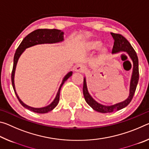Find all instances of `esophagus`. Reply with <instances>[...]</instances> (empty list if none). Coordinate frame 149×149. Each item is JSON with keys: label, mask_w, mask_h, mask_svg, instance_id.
<instances>
[{"label": "esophagus", "mask_w": 149, "mask_h": 149, "mask_svg": "<svg viewBox=\"0 0 149 149\" xmlns=\"http://www.w3.org/2000/svg\"><path fill=\"white\" fill-rule=\"evenodd\" d=\"M75 71L77 72H81L84 73L86 71V67L83 64H78L76 67H75Z\"/></svg>", "instance_id": "obj_1"}]
</instances>
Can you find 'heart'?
<instances>
[{"label": "heart", "mask_w": 149, "mask_h": 149, "mask_svg": "<svg viewBox=\"0 0 149 149\" xmlns=\"http://www.w3.org/2000/svg\"><path fill=\"white\" fill-rule=\"evenodd\" d=\"M102 44V42L99 40H93V41H90L87 42L86 45V48L88 50H94L100 48ZM107 52V50L106 49H102V52L103 54H105Z\"/></svg>", "instance_id": "heart-1"}]
</instances>
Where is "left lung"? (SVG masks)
<instances>
[{
    "instance_id": "1",
    "label": "left lung",
    "mask_w": 149,
    "mask_h": 149,
    "mask_svg": "<svg viewBox=\"0 0 149 149\" xmlns=\"http://www.w3.org/2000/svg\"><path fill=\"white\" fill-rule=\"evenodd\" d=\"M111 35L114 40V46L112 50V54L118 53L120 52H125L129 55L130 58L133 62V72L132 75V79L130 82V95L128 98L124 101L118 103L112 106H105L101 104H99L97 101L93 99L91 96L88 92L86 79L84 78V87H83V91H84V95L85 101L89 104L93 109L95 111L101 113H108L112 112L114 111L120 110L122 108L130 104V102L133 97L135 94L136 87L138 84L139 77V60L137 53L133 49L130 42L126 39L122 35L118 33H111Z\"/></svg>"
}]
</instances>
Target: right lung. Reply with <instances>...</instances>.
<instances>
[{
    "instance_id": "obj_1",
    "label": "right lung",
    "mask_w": 149,
    "mask_h": 149,
    "mask_svg": "<svg viewBox=\"0 0 149 149\" xmlns=\"http://www.w3.org/2000/svg\"><path fill=\"white\" fill-rule=\"evenodd\" d=\"M64 40V32L61 31L60 30L53 29H38L35 30L31 33H30L27 36L23 39L21 43L19 45L16 49V51L15 52L14 56V64H13V68H12V75H11V79H12V87H13L14 91L16 94V97L18 99L19 102H20L24 107H25L27 109L34 112L35 113H39V114H45V113H47L53 110L54 108L56 107L58 104L59 99H60V89L62 85L64 84V82L66 81L68 78L72 75V72H70L68 74H67L65 75L64 79L62 80V82L60 86L59 87V89L58 91V93L56 94V97L54 99L49 105L45 107L42 108H33L29 106L26 105V104L22 101L21 99H19L18 95H17L16 92V89H15V85H14V74H15V70H16L17 62L18 61V59L21 54L23 53L25 49L27 48H29L30 47L34 46V45H39V44H44V43H56V42H59L62 41Z\"/></svg>"
}]
</instances>
